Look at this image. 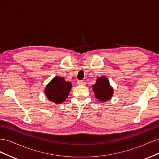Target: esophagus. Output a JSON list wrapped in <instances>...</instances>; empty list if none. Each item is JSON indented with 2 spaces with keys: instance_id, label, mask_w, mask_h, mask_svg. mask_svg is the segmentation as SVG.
Here are the masks:
<instances>
[{
  "instance_id": "obj_1",
  "label": "esophagus",
  "mask_w": 159,
  "mask_h": 159,
  "mask_svg": "<svg viewBox=\"0 0 159 159\" xmlns=\"http://www.w3.org/2000/svg\"><path fill=\"white\" fill-rule=\"evenodd\" d=\"M78 85H86V82L84 81H78Z\"/></svg>"
}]
</instances>
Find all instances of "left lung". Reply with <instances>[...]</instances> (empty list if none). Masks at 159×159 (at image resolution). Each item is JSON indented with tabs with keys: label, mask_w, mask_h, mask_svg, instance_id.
<instances>
[{
	"label": "left lung",
	"mask_w": 159,
	"mask_h": 159,
	"mask_svg": "<svg viewBox=\"0 0 159 159\" xmlns=\"http://www.w3.org/2000/svg\"><path fill=\"white\" fill-rule=\"evenodd\" d=\"M95 98L100 102H107L112 98L113 89L110 85L108 79L105 76L98 78L96 83L92 85Z\"/></svg>",
	"instance_id": "left-lung-1"
}]
</instances>
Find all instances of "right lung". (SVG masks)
I'll return each mask as SVG.
<instances>
[{"label": "right lung", "instance_id": "obj_1", "mask_svg": "<svg viewBox=\"0 0 159 159\" xmlns=\"http://www.w3.org/2000/svg\"><path fill=\"white\" fill-rule=\"evenodd\" d=\"M71 89V84L62 77L56 76L46 85L44 93L50 102L56 104L63 103L68 98Z\"/></svg>", "mask_w": 159, "mask_h": 159}]
</instances>
